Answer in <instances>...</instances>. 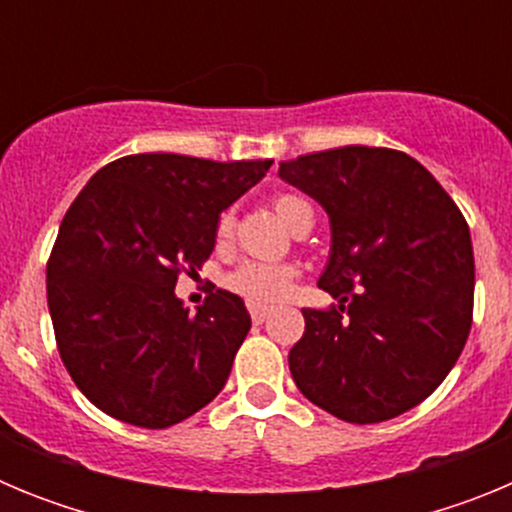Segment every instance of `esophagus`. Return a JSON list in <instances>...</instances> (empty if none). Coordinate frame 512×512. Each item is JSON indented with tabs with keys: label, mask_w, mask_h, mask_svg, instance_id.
<instances>
[{
	"label": "esophagus",
	"mask_w": 512,
	"mask_h": 512,
	"mask_svg": "<svg viewBox=\"0 0 512 512\" xmlns=\"http://www.w3.org/2000/svg\"><path fill=\"white\" fill-rule=\"evenodd\" d=\"M248 312H251L253 323H264V320L271 315V307L256 305V302H248Z\"/></svg>",
	"instance_id": "esophagus-1"
}]
</instances>
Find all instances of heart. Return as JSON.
Masks as SVG:
<instances>
[{"mask_svg": "<svg viewBox=\"0 0 512 512\" xmlns=\"http://www.w3.org/2000/svg\"><path fill=\"white\" fill-rule=\"evenodd\" d=\"M271 207H274V212L279 215V220L292 228V225L297 223V217H300L310 205H307L302 197H297V194L284 192L271 200ZM233 228V212L225 210L223 215L217 217L215 228L217 243H220V246L230 241ZM295 277L297 269L289 264H259V261H246V264L235 266L228 277H225V287H228L230 292H235V295L246 297L248 302H256V305H259V302L282 300V297L287 295V289L292 287V282H295Z\"/></svg>", "mask_w": 512, "mask_h": 512, "instance_id": "b5f03b06", "label": "heart"}]
</instances>
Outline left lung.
Segmentation results:
<instances>
[{
    "mask_svg": "<svg viewBox=\"0 0 512 512\" xmlns=\"http://www.w3.org/2000/svg\"><path fill=\"white\" fill-rule=\"evenodd\" d=\"M279 176L330 217L318 287L289 351L302 395L346 423H382L446 379L472 328L474 251L446 189L408 153L346 146L282 161Z\"/></svg>",
    "mask_w": 512,
    "mask_h": 512,
    "instance_id": "8db88e82",
    "label": "left lung"
}]
</instances>
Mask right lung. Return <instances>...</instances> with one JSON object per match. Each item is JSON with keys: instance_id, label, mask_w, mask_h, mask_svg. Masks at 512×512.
I'll return each mask as SVG.
<instances>
[{"instance_id": "obj_1", "label": "right lung", "mask_w": 512, "mask_h": 512, "mask_svg": "<svg viewBox=\"0 0 512 512\" xmlns=\"http://www.w3.org/2000/svg\"><path fill=\"white\" fill-rule=\"evenodd\" d=\"M269 166L135 153L71 202L45 269L48 310L63 366L102 413L156 431L223 390L251 315L215 287L189 315L174 287L210 259L220 212Z\"/></svg>"}]
</instances>
